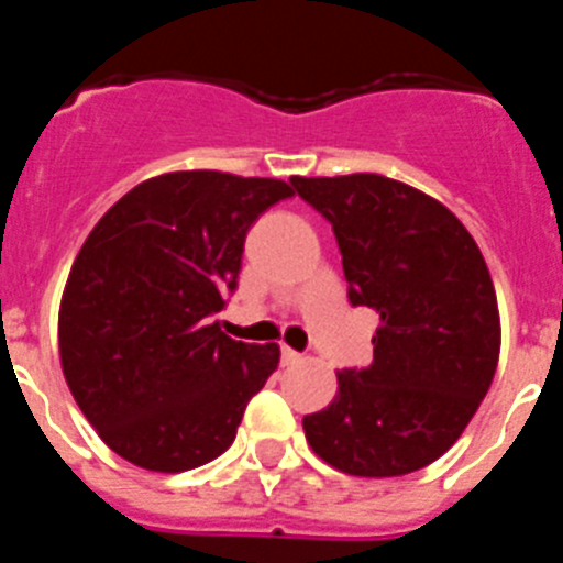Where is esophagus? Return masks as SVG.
Listing matches in <instances>:
<instances>
[{"mask_svg": "<svg viewBox=\"0 0 563 563\" xmlns=\"http://www.w3.org/2000/svg\"><path fill=\"white\" fill-rule=\"evenodd\" d=\"M298 361H301V352L290 350V346H282V363H285V366H292V363Z\"/></svg>", "mask_w": 563, "mask_h": 563, "instance_id": "obj_1", "label": "esophagus"}]
</instances>
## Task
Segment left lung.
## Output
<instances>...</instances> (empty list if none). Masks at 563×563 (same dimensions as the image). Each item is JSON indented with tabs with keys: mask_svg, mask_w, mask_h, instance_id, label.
Returning <instances> with one entry per match:
<instances>
[{
	"mask_svg": "<svg viewBox=\"0 0 563 563\" xmlns=\"http://www.w3.org/2000/svg\"><path fill=\"white\" fill-rule=\"evenodd\" d=\"M332 225L350 301L380 327L366 369L305 417L310 449L352 476H402L460 440L499 363V307L482 251L449 208L380 174L292 177Z\"/></svg>",
	"mask_w": 563,
	"mask_h": 563,
	"instance_id": "8db88e82",
	"label": "left lung"
}]
</instances>
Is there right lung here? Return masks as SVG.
<instances>
[{
	"label": "right lung",
	"mask_w": 563,
	"mask_h": 563,
	"mask_svg": "<svg viewBox=\"0 0 563 563\" xmlns=\"http://www.w3.org/2000/svg\"><path fill=\"white\" fill-rule=\"evenodd\" d=\"M292 188L172 172L123 194L78 251L58 310L67 386L118 456L161 474L217 460L278 366V343L211 321L236 290L253 222Z\"/></svg>",
	"instance_id": "add662e5"
}]
</instances>
